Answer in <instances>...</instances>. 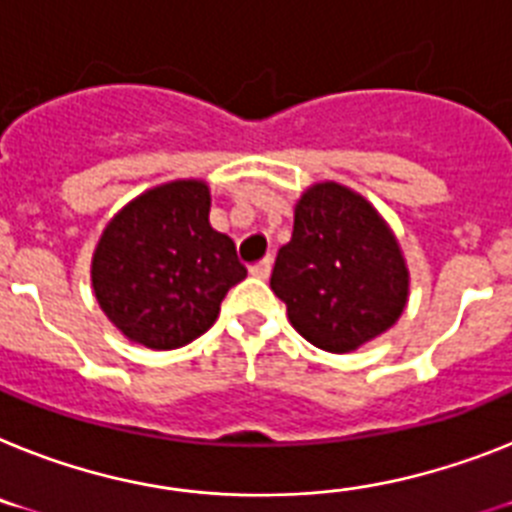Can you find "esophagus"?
<instances>
[{
  "label": "esophagus",
  "mask_w": 512,
  "mask_h": 512,
  "mask_svg": "<svg viewBox=\"0 0 512 512\" xmlns=\"http://www.w3.org/2000/svg\"><path fill=\"white\" fill-rule=\"evenodd\" d=\"M270 270H273V257H265L263 263H257V265H252V268H249V273H252V276L255 278H268L270 276Z\"/></svg>",
  "instance_id": "obj_1"
}]
</instances>
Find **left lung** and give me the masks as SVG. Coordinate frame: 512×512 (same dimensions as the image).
Here are the masks:
<instances>
[{"instance_id": "8db88e82", "label": "left lung", "mask_w": 512, "mask_h": 512, "mask_svg": "<svg viewBox=\"0 0 512 512\" xmlns=\"http://www.w3.org/2000/svg\"><path fill=\"white\" fill-rule=\"evenodd\" d=\"M270 289L312 346L346 354L401 317L409 270L377 210L322 182L296 203L294 234L278 249Z\"/></svg>"}]
</instances>
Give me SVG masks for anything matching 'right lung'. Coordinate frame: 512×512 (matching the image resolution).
<instances>
[{
  "label": "right lung",
  "mask_w": 512,
  "mask_h": 512,
  "mask_svg": "<svg viewBox=\"0 0 512 512\" xmlns=\"http://www.w3.org/2000/svg\"><path fill=\"white\" fill-rule=\"evenodd\" d=\"M205 182H171L132 200L93 255V291L124 336L169 351L216 322L223 296L244 281L236 247L208 221Z\"/></svg>",
  "instance_id": "add662e5"
}]
</instances>
